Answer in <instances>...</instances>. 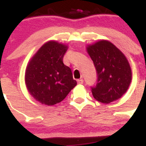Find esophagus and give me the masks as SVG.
<instances>
[{
  "label": "esophagus",
  "mask_w": 146,
  "mask_h": 146,
  "mask_svg": "<svg viewBox=\"0 0 146 146\" xmlns=\"http://www.w3.org/2000/svg\"><path fill=\"white\" fill-rule=\"evenodd\" d=\"M77 83H78V84H82L84 83V80L82 79V78H81V79H78V80H77Z\"/></svg>",
  "instance_id": "34e87169"
}]
</instances>
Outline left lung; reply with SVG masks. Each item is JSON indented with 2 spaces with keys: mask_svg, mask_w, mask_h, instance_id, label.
<instances>
[{
  "mask_svg": "<svg viewBox=\"0 0 146 146\" xmlns=\"http://www.w3.org/2000/svg\"><path fill=\"white\" fill-rule=\"evenodd\" d=\"M86 48L97 70L98 83L92 87L95 99L110 104L120 98L131 82V67L126 56L105 40L87 45Z\"/></svg>",
  "mask_w": 146,
  "mask_h": 146,
  "instance_id": "1",
  "label": "left lung"
}]
</instances>
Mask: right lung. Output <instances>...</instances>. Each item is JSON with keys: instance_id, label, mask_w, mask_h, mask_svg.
Segmentation results:
<instances>
[{"instance_id": "obj_1", "label": "right lung", "mask_w": 146, "mask_h": 146, "mask_svg": "<svg viewBox=\"0 0 146 146\" xmlns=\"http://www.w3.org/2000/svg\"><path fill=\"white\" fill-rule=\"evenodd\" d=\"M68 48L55 40L47 42L33 56L26 66V88L36 101L53 106L65 98L77 84L63 57Z\"/></svg>"}]
</instances>
